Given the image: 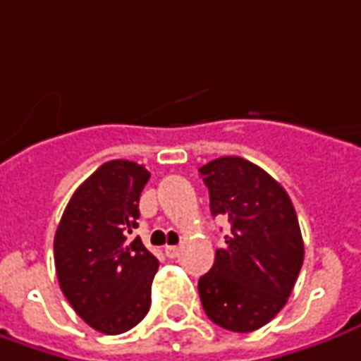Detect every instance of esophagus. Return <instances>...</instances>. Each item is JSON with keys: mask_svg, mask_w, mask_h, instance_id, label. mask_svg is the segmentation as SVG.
<instances>
[{"mask_svg": "<svg viewBox=\"0 0 361 361\" xmlns=\"http://www.w3.org/2000/svg\"><path fill=\"white\" fill-rule=\"evenodd\" d=\"M178 255H180V247H176V245H168V247H166V257L176 259Z\"/></svg>", "mask_w": 361, "mask_h": 361, "instance_id": "esophagus-1", "label": "esophagus"}]
</instances>
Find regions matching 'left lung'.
Wrapping results in <instances>:
<instances>
[{
	"label": "left lung",
	"mask_w": 361,
	"mask_h": 361,
	"mask_svg": "<svg viewBox=\"0 0 361 361\" xmlns=\"http://www.w3.org/2000/svg\"><path fill=\"white\" fill-rule=\"evenodd\" d=\"M212 215H225L231 233L212 271L197 283L209 320L231 332L271 322L293 293L304 261L298 217L288 193L263 168L225 156L200 168Z\"/></svg>",
	"instance_id": "left-lung-1"
}]
</instances>
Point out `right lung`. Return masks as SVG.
Returning <instances> with one entry per match:
<instances>
[{
  "label": "right lung",
  "instance_id": "add662e5",
  "mask_svg": "<svg viewBox=\"0 0 361 361\" xmlns=\"http://www.w3.org/2000/svg\"><path fill=\"white\" fill-rule=\"evenodd\" d=\"M148 180L149 171L136 161L102 164L73 193L55 233L61 290L102 334L128 332L149 310L158 259L132 237Z\"/></svg>",
  "mask_w": 361,
  "mask_h": 361
}]
</instances>
